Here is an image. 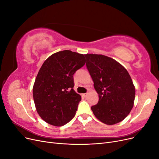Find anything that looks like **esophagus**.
<instances>
[{"instance_id":"esophagus-1","label":"esophagus","mask_w":159,"mask_h":159,"mask_svg":"<svg viewBox=\"0 0 159 159\" xmlns=\"http://www.w3.org/2000/svg\"><path fill=\"white\" fill-rule=\"evenodd\" d=\"M87 95H88V93H85L81 94V96H82L83 98H86V97H87Z\"/></svg>"}]
</instances>
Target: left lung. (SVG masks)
<instances>
[{
	"label": "left lung",
	"mask_w": 159,
	"mask_h": 159,
	"mask_svg": "<svg viewBox=\"0 0 159 159\" xmlns=\"http://www.w3.org/2000/svg\"><path fill=\"white\" fill-rule=\"evenodd\" d=\"M86 67L99 95L91 107L99 121L107 125L121 122L133 107L135 88L127 70L117 61L101 54H85Z\"/></svg>",
	"instance_id": "left-lung-1"
}]
</instances>
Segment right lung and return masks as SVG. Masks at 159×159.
<instances>
[{
  "instance_id": "1",
  "label": "right lung",
  "mask_w": 159,
  "mask_h": 159,
  "mask_svg": "<svg viewBox=\"0 0 159 159\" xmlns=\"http://www.w3.org/2000/svg\"><path fill=\"white\" fill-rule=\"evenodd\" d=\"M85 64L84 54L64 50L42 64L34 84L33 98L38 113L46 123L63 126L75 116L81 98L73 89V75Z\"/></svg>"
}]
</instances>
